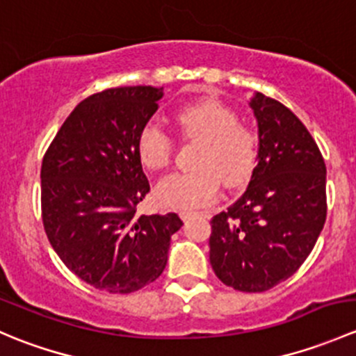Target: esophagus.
I'll use <instances>...</instances> for the list:
<instances>
[{
	"label": "esophagus",
	"mask_w": 356,
	"mask_h": 356,
	"mask_svg": "<svg viewBox=\"0 0 356 356\" xmlns=\"http://www.w3.org/2000/svg\"><path fill=\"white\" fill-rule=\"evenodd\" d=\"M179 215H181L182 220H188V218H191L193 215H196V211H181Z\"/></svg>",
	"instance_id": "34e87169"
}]
</instances>
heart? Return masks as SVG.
I'll list each match as a JSON object with an SVG mask.
<instances>
[{
  "mask_svg": "<svg viewBox=\"0 0 356 356\" xmlns=\"http://www.w3.org/2000/svg\"><path fill=\"white\" fill-rule=\"evenodd\" d=\"M174 122L182 138L196 143L193 170L165 175L155 188L156 201L165 208L191 210L211 203L220 191L248 182L258 161V136L238 115L218 102H198L175 111ZM174 141L156 122L138 136L143 165L160 170L170 163Z\"/></svg>",
  "mask_w": 356,
  "mask_h": 356,
  "instance_id": "b5f03b06",
  "label": "heart"
}]
</instances>
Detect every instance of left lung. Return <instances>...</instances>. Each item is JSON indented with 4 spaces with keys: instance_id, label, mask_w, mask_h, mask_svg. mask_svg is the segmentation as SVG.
I'll list each match as a JSON object with an SVG mask.
<instances>
[{
    "instance_id": "left-lung-1",
    "label": "left lung",
    "mask_w": 356,
    "mask_h": 356,
    "mask_svg": "<svg viewBox=\"0 0 356 356\" xmlns=\"http://www.w3.org/2000/svg\"><path fill=\"white\" fill-rule=\"evenodd\" d=\"M258 163L245 195L211 218L210 264L225 286L261 293L291 277L314 250L327 215L317 143L282 103L254 92Z\"/></svg>"
}]
</instances>
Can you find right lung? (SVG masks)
I'll return each mask as SVG.
<instances>
[{
	"label": "right lung",
	"mask_w": 356,
	"mask_h": 356,
	"mask_svg": "<svg viewBox=\"0 0 356 356\" xmlns=\"http://www.w3.org/2000/svg\"><path fill=\"white\" fill-rule=\"evenodd\" d=\"M163 88L106 89L79 103L44 153L41 211L46 236L68 270L96 289L134 293L167 265L177 213L138 215L149 193L138 136Z\"/></svg>",
	"instance_id": "1"
}]
</instances>
